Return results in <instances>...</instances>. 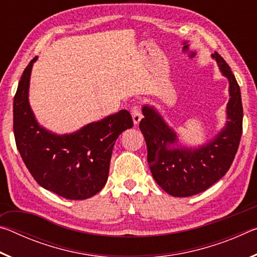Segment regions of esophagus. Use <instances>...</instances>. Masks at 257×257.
<instances>
[{"label":"esophagus","mask_w":257,"mask_h":257,"mask_svg":"<svg viewBox=\"0 0 257 257\" xmlns=\"http://www.w3.org/2000/svg\"><path fill=\"white\" fill-rule=\"evenodd\" d=\"M132 115H133L134 123L137 125L139 123V121H141L142 118H143V115L141 113V108H139L138 106H134L133 110H132Z\"/></svg>","instance_id":"1"}]
</instances>
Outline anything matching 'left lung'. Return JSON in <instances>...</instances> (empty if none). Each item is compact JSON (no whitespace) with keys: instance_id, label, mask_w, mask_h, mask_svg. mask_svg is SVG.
Listing matches in <instances>:
<instances>
[{"instance_id":"1","label":"left lung","mask_w":257,"mask_h":257,"mask_svg":"<svg viewBox=\"0 0 257 257\" xmlns=\"http://www.w3.org/2000/svg\"><path fill=\"white\" fill-rule=\"evenodd\" d=\"M222 76L229 81L227 121L215 137L198 147L179 144L177 133L154 106H143L144 118L139 129L147 145V161L154 180L165 193L175 197H188L202 193L220 180L237 153L242 133L240 88L231 69L214 52Z\"/></svg>"}]
</instances>
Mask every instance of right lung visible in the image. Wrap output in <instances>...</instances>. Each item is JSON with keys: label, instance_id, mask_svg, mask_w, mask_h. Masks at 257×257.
<instances>
[{"label": "right lung", "instance_id": "obj_1", "mask_svg": "<svg viewBox=\"0 0 257 257\" xmlns=\"http://www.w3.org/2000/svg\"><path fill=\"white\" fill-rule=\"evenodd\" d=\"M20 78L14 99V133L17 149L37 184L61 197L86 199L105 186L116 138L134 125L121 110L71 134L58 135L43 127L29 104L34 62Z\"/></svg>", "mask_w": 257, "mask_h": 257}]
</instances>
